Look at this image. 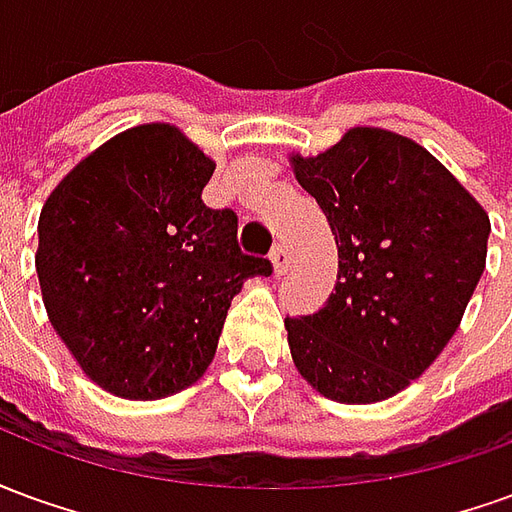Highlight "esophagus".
<instances>
[{
  "mask_svg": "<svg viewBox=\"0 0 512 512\" xmlns=\"http://www.w3.org/2000/svg\"><path fill=\"white\" fill-rule=\"evenodd\" d=\"M271 263H274V274L277 277H282L288 271V252H285V246L277 244L271 249Z\"/></svg>",
  "mask_w": 512,
  "mask_h": 512,
  "instance_id": "esophagus-1",
  "label": "esophagus"
}]
</instances>
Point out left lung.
<instances>
[{"mask_svg":"<svg viewBox=\"0 0 512 512\" xmlns=\"http://www.w3.org/2000/svg\"><path fill=\"white\" fill-rule=\"evenodd\" d=\"M293 169L340 257L321 310L285 318L293 362L323 397L386 400L458 329L483 277L488 213L425 147L384 128H351Z\"/></svg>","mask_w":512,"mask_h":512,"instance_id":"8db88e82","label":"left lung"}]
</instances>
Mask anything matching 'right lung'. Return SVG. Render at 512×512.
Here are the masks:
<instances>
[{"instance_id":"right-lung-1","label":"right lung","mask_w":512,"mask_h":512,"mask_svg":"<svg viewBox=\"0 0 512 512\" xmlns=\"http://www.w3.org/2000/svg\"><path fill=\"white\" fill-rule=\"evenodd\" d=\"M213 161L164 123L117 134L43 205L38 266L51 326L87 376L128 400H158L208 370L244 279L238 216L208 208Z\"/></svg>"}]
</instances>
